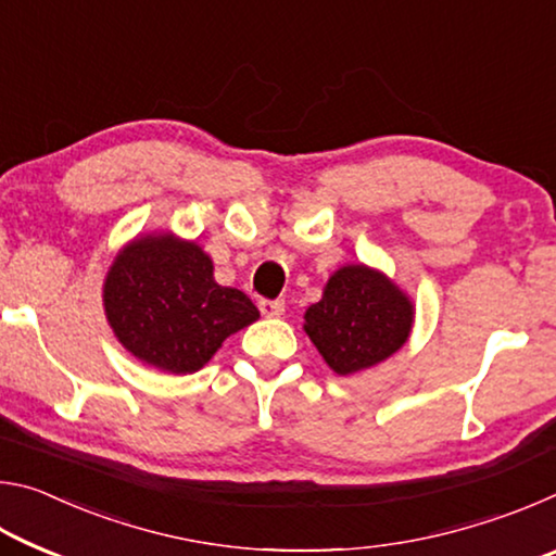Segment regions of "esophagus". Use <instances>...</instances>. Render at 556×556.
Wrapping results in <instances>:
<instances>
[{
  "mask_svg": "<svg viewBox=\"0 0 556 556\" xmlns=\"http://www.w3.org/2000/svg\"><path fill=\"white\" fill-rule=\"evenodd\" d=\"M260 312H262V316H267V318H277V316L285 314V301H281V299H262L260 301Z\"/></svg>",
  "mask_w": 556,
  "mask_h": 556,
  "instance_id": "obj_1",
  "label": "esophagus"
}]
</instances>
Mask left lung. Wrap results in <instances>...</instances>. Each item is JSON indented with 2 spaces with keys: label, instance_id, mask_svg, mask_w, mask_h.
Masks as SVG:
<instances>
[{
  "label": "left lung",
  "instance_id": "1",
  "mask_svg": "<svg viewBox=\"0 0 556 556\" xmlns=\"http://www.w3.org/2000/svg\"><path fill=\"white\" fill-rule=\"evenodd\" d=\"M414 324L409 296L378 269L345 265L326 281L321 301L304 314V331L338 375L388 361L407 343Z\"/></svg>",
  "mask_w": 556,
  "mask_h": 556
}]
</instances>
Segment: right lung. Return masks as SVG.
I'll return each instance as SVG.
<instances>
[{"label": "right lung", "instance_id": "right-lung-1", "mask_svg": "<svg viewBox=\"0 0 556 556\" xmlns=\"http://www.w3.org/2000/svg\"><path fill=\"white\" fill-rule=\"evenodd\" d=\"M102 301L117 341L172 375L201 370L225 338L260 318L240 289L215 281L213 260L199 244L172 232L142 235L119 250Z\"/></svg>", "mask_w": 556, "mask_h": 556}]
</instances>
